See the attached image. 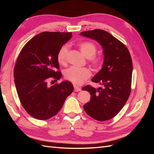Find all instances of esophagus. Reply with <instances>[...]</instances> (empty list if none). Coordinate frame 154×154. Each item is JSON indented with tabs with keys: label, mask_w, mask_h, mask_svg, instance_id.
Returning a JSON list of instances; mask_svg holds the SVG:
<instances>
[{
	"label": "esophagus",
	"mask_w": 154,
	"mask_h": 154,
	"mask_svg": "<svg viewBox=\"0 0 154 154\" xmlns=\"http://www.w3.org/2000/svg\"><path fill=\"white\" fill-rule=\"evenodd\" d=\"M74 91H75V92H78V91H81V88L78 87H77V86L74 85Z\"/></svg>",
	"instance_id": "34e87169"
}]
</instances>
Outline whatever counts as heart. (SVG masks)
Wrapping results in <instances>:
<instances>
[{
  "label": "heart",
  "mask_w": 154,
  "mask_h": 154,
  "mask_svg": "<svg viewBox=\"0 0 154 154\" xmlns=\"http://www.w3.org/2000/svg\"><path fill=\"white\" fill-rule=\"evenodd\" d=\"M79 50L85 57L89 58V61L94 68L99 67L101 63V59L94 56L97 53L96 45L92 42H85L79 45ZM68 46L64 45L58 51L57 59L60 64H65L66 62ZM91 75V71L87 68H78L71 67L64 71L65 79L70 81L75 85H81L89 79Z\"/></svg>",
  "instance_id": "1"
}]
</instances>
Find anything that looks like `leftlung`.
Masks as SVG:
<instances>
[{
	"label": "left lung",
	"instance_id": "8db88e82",
	"mask_svg": "<svg viewBox=\"0 0 154 154\" xmlns=\"http://www.w3.org/2000/svg\"><path fill=\"white\" fill-rule=\"evenodd\" d=\"M81 35L99 43L103 50L104 60L101 69L92 79L103 88L90 85L82 90L90 93L91 100L83 105L86 113L93 119L105 121L119 113L131 91L132 61L126 45L109 32L100 29L85 31Z\"/></svg>",
	"mask_w": 154,
	"mask_h": 154
}]
</instances>
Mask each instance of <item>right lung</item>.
Listing matches in <instances>:
<instances>
[{
    "mask_svg": "<svg viewBox=\"0 0 154 154\" xmlns=\"http://www.w3.org/2000/svg\"><path fill=\"white\" fill-rule=\"evenodd\" d=\"M72 37L71 32H44L23 47L14 67L16 91L22 105L32 117L47 120L57 114L73 91L68 81L49 86L51 78L60 80L58 51Z\"/></svg>",
    "mask_w": 154,
    "mask_h": 154,
    "instance_id": "obj_1",
    "label": "right lung"
}]
</instances>
